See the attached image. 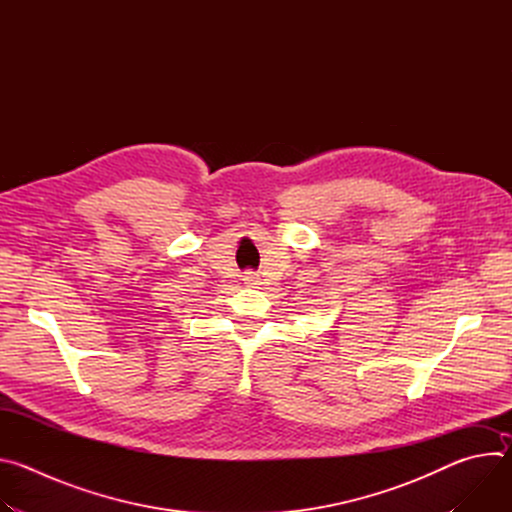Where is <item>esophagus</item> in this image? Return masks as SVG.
Instances as JSON below:
<instances>
[{"mask_svg": "<svg viewBox=\"0 0 512 512\" xmlns=\"http://www.w3.org/2000/svg\"><path fill=\"white\" fill-rule=\"evenodd\" d=\"M243 281H245V285H251V287L259 285V277H257L255 271H247V273L243 275Z\"/></svg>", "mask_w": 512, "mask_h": 512, "instance_id": "esophagus-1", "label": "esophagus"}]
</instances>
